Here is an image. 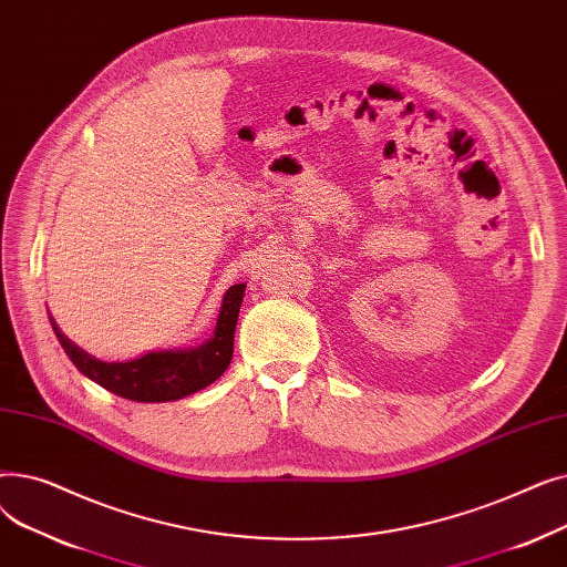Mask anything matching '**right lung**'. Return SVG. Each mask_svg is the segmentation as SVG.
<instances>
[{"instance_id":"obj_1","label":"right lung","mask_w":567,"mask_h":567,"mask_svg":"<svg viewBox=\"0 0 567 567\" xmlns=\"http://www.w3.org/2000/svg\"><path fill=\"white\" fill-rule=\"evenodd\" d=\"M246 285L227 289L216 336L199 349L156 351L128 363H105L75 347L50 319L52 331L73 365L105 391L133 402H169L193 395L214 383L229 365L234 353V331L241 310Z\"/></svg>"}]
</instances>
